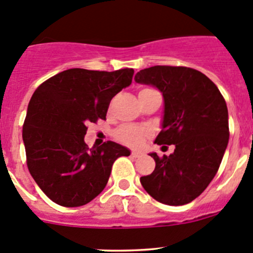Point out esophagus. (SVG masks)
Here are the masks:
<instances>
[{
	"label": "esophagus",
	"mask_w": 253,
	"mask_h": 253,
	"mask_svg": "<svg viewBox=\"0 0 253 253\" xmlns=\"http://www.w3.org/2000/svg\"><path fill=\"white\" fill-rule=\"evenodd\" d=\"M131 155H132V157H134V158H138V157H141L142 153L138 152V150H132Z\"/></svg>",
	"instance_id": "1"
}]
</instances>
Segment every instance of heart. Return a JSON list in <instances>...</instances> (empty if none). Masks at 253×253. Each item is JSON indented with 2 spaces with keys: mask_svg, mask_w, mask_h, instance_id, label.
I'll return each instance as SVG.
<instances>
[{
  "mask_svg": "<svg viewBox=\"0 0 253 253\" xmlns=\"http://www.w3.org/2000/svg\"><path fill=\"white\" fill-rule=\"evenodd\" d=\"M116 136L119 141L125 144L138 145L144 141L145 137L148 136V132L147 129L138 126H124L117 131Z\"/></svg>",
  "mask_w": 253,
  "mask_h": 253,
  "instance_id": "heart-1",
  "label": "heart"
}]
</instances>
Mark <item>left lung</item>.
Segmentation results:
<instances>
[{
  "label": "left lung",
  "instance_id": "8db88e82",
  "mask_svg": "<svg viewBox=\"0 0 253 253\" xmlns=\"http://www.w3.org/2000/svg\"><path fill=\"white\" fill-rule=\"evenodd\" d=\"M134 81L162 91L164 116L155 143L175 145L174 153L163 158L150 153L155 169L141 177L143 188L164 205H187L213 180L228 147L225 100L218 86L193 68L154 66L139 71Z\"/></svg>",
  "mask_w": 253,
  "mask_h": 253
}]
</instances>
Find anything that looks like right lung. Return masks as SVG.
Masks as SVG:
<instances>
[{"label":"right lung","instance_id":"1","mask_svg":"<svg viewBox=\"0 0 253 253\" xmlns=\"http://www.w3.org/2000/svg\"><path fill=\"white\" fill-rule=\"evenodd\" d=\"M134 71L71 68L38 86L23 125L30 175L52 202L81 207L105 188L115 160L131 154L108 141L89 149L86 125L105 120L109 104L132 83Z\"/></svg>","mask_w":253,"mask_h":253}]
</instances>
